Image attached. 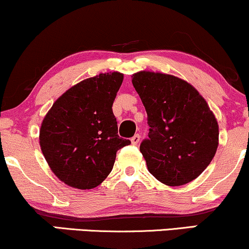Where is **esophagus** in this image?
I'll list each match as a JSON object with an SVG mask.
<instances>
[{"label":"esophagus","mask_w":249,"mask_h":249,"mask_svg":"<svg viewBox=\"0 0 249 249\" xmlns=\"http://www.w3.org/2000/svg\"><path fill=\"white\" fill-rule=\"evenodd\" d=\"M139 142H141V136H139L138 133L134 134L132 138H131V142H132L133 145H138Z\"/></svg>","instance_id":"34e87169"}]
</instances>
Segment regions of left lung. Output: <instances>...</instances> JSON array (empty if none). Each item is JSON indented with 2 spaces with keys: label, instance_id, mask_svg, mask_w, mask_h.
I'll list each match as a JSON object with an SVG mask.
<instances>
[{
  "label": "left lung",
  "instance_id": "8db88e82",
  "mask_svg": "<svg viewBox=\"0 0 249 249\" xmlns=\"http://www.w3.org/2000/svg\"><path fill=\"white\" fill-rule=\"evenodd\" d=\"M132 84L147 113L141 152L147 170L167 186H181L205 171L219 144V126L207 102L186 81L141 71Z\"/></svg>",
  "mask_w": 249,
  "mask_h": 249
}]
</instances>
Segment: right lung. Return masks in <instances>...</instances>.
<instances>
[{"instance_id": "add662e5", "label": "right lung", "mask_w": 249, "mask_h": 249, "mask_svg": "<svg viewBox=\"0 0 249 249\" xmlns=\"http://www.w3.org/2000/svg\"><path fill=\"white\" fill-rule=\"evenodd\" d=\"M123 73H99L65 91L43 119L39 145L45 160L64 184L91 190L112 171L116 153L130 145L118 136L112 104Z\"/></svg>"}]
</instances>
